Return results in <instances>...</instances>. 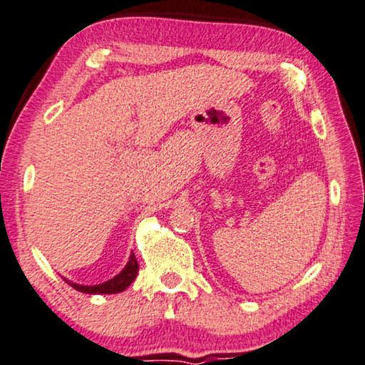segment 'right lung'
Segmentation results:
<instances>
[{
  "mask_svg": "<svg viewBox=\"0 0 365 365\" xmlns=\"http://www.w3.org/2000/svg\"><path fill=\"white\" fill-rule=\"evenodd\" d=\"M138 274V260L135 259V254L130 255V260L126 262L125 269L120 272L118 275H115L113 279L103 282V284L98 285H80L75 284V282H70L66 279H63L66 282L68 285H71L73 289L78 290V292H83V294H118L123 292V290L128 287L130 284L135 280V277Z\"/></svg>",
  "mask_w": 365,
  "mask_h": 365,
  "instance_id": "obj_1",
  "label": "right lung"
}]
</instances>
